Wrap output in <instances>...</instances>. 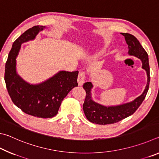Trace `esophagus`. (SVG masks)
Returning <instances> with one entry per match:
<instances>
[{"label":"esophagus","instance_id":"esophagus-1","mask_svg":"<svg viewBox=\"0 0 159 159\" xmlns=\"http://www.w3.org/2000/svg\"><path fill=\"white\" fill-rule=\"evenodd\" d=\"M85 72L80 71L79 72V76H78V83H79V85H83V83L85 82Z\"/></svg>","mask_w":159,"mask_h":159}]
</instances>
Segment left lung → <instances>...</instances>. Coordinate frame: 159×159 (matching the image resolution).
<instances>
[{
    "label": "left lung",
    "instance_id": "obj_1",
    "mask_svg": "<svg viewBox=\"0 0 159 159\" xmlns=\"http://www.w3.org/2000/svg\"><path fill=\"white\" fill-rule=\"evenodd\" d=\"M121 34L125 37L126 43L128 45L129 55L134 56L141 60L142 68L147 71V83L143 93L133 101L118 106L105 107L93 100L90 93L93 88L92 83H85L83 84V88L85 90L86 95L83 105V111L87 119L96 124H112L133 114L142 103L149 90L150 72L148 54L138 40L133 35L127 33H122Z\"/></svg>",
    "mask_w": 159,
    "mask_h": 159
}]
</instances>
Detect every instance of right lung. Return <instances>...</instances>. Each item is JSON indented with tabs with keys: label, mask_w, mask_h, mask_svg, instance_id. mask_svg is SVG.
I'll return each instance as SVG.
<instances>
[{
	"label": "right lung",
	"mask_w": 159,
	"mask_h": 159,
	"mask_svg": "<svg viewBox=\"0 0 159 159\" xmlns=\"http://www.w3.org/2000/svg\"><path fill=\"white\" fill-rule=\"evenodd\" d=\"M43 26L29 29L13 43L5 63V81L12 101L18 108L35 117L48 118L57 115L61 103L72 88L78 86L79 71H59L40 84H29L16 71V58L21 45L34 40Z\"/></svg>",
	"instance_id": "right-lung-1"
}]
</instances>
